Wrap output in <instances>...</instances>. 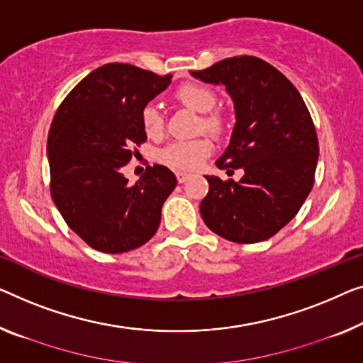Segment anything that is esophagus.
I'll list each match as a JSON object with an SVG mask.
<instances>
[{
    "label": "esophagus",
    "instance_id": "esophagus-1",
    "mask_svg": "<svg viewBox=\"0 0 363 363\" xmlns=\"http://www.w3.org/2000/svg\"><path fill=\"white\" fill-rule=\"evenodd\" d=\"M176 177H177V182L182 184V182H186L189 179V174H187V172H177Z\"/></svg>",
    "mask_w": 363,
    "mask_h": 363
}]
</instances>
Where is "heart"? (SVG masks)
I'll return each mask as SVG.
<instances>
[{
	"label": "heart",
	"mask_w": 363,
	"mask_h": 363,
	"mask_svg": "<svg viewBox=\"0 0 363 363\" xmlns=\"http://www.w3.org/2000/svg\"><path fill=\"white\" fill-rule=\"evenodd\" d=\"M176 97L189 109L199 113H207L215 107L216 97L212 89L205 88L202 84H182L177 88ZM142 123L147 135L158 137L163 132L164 122L163 116L155 104H148L142 112ZM202 125L208 132H220L223 127V121L216 113H207L202 117ZM213 145L208 138L189 140V142H172L160 150L158 160L167 167L176 171H194L202 164V161L212 153Z\"/></svg>",
	"instance_id": "heart-1"
}]
</instances>
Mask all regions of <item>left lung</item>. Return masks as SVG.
I'll list each match as a JSON object with an SVG mask.
<instances>
[{
  "mask_svg": "<svg viewBox=\"0 0 363 363\" xmlns=\"http://www.w3.org/2000/svg\"><path fill=\"white\" fill-rule=\"evenodd\" d=\"M191 74L230 94L236 122L216 166L228 174L245 171L238 182L205 176L210 189L200 215L228 241L269 240L298 213L315 182L320 147L305 101L277 68L256 57L225 58Z\"/></svg>",
  "mask_w": 363,
  "mask_h": 363,
  "instance_id": "1",
  "label": "left lung"
}]
</instances>
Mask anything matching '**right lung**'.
I'll list each match as a JSON object with an SVG mask.
<instances>
[{"label": "right lung", "mask_w": 363, "mask_h": 363, "mask_svg": "<svg viewBox=\"0 0 363 363\" xmlns=\"http://www.w3.org/2000/svg\"><path fill=\"white\" fill-rule=\"evenodd\" d=\"M171 78L132 65H102L74 86L53 117L47 140L52 199L93 250H137L158 230L161 208L177 184L174 172L148 166L128 186L122 167L133 145L147 140L143 109Z\"/></svg>", "instance_id": "obj_1"}]
</instances>
